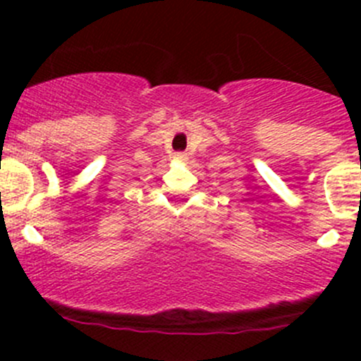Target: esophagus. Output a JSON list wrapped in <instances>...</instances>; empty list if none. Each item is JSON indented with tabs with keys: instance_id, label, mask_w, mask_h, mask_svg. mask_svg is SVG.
I'll return each instance as SVG.
<instances>
[{
	"instance_id": "obj_1",
	"label": "esophagus",
	"mask_w": 361,
	"mask_h": 361,
	"mask_svg": "<svg viewBox=\"0 0 361 361\" xmlns=\"http://www.w3.org/2000/svg\"><path fill=\"white\" fill-rule=\"evenodd\" d=\"M174 159H176V160H187V154H174Z\"/></svg>"
}]
</instances>
